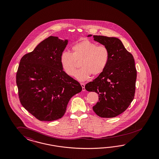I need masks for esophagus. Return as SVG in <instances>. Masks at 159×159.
I'll return each instance as SVG.
<instances>
[{
	"label": "esophagus",
	"instance_id": "1",
	"mask_svg": "<svg viewBox=\"0 0 159 159\" xmlns=\"http://www.w3.org/2000/svg\"><path fill=\"white\" fill-rule=\"evenodd\" d=\"M80 84H81V86L82 87V91H83V92L85 91L86 89H85V84H84V83H81Z\"/></svg>",
	"mask_w": 159,
	"mask_h": 159
}]
</instances>
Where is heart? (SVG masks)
<instances>
[{
  "instance_id": "b5f03b06",
  "label": "heart",
  "mask_w": 159,
  "mask_h": 159,
  "mask_svg": "<svg viewBox=\"0 0 159 159\" xmlns=\"http://www.w3.org/2000/svg\"><path fill=\"white\" fill-rule=\"evenodd\" d=\"M110 60V51L105 45L97 44L89 39H83L72 47V53L63 52L60 63L63 70L70 76L74 75L80 61V66L75 74L79 80H86L92 75L99 76L107 66Z\"/></svg>"
}]
</instances>
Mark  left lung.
I'll use <instances>...</instances> for the list:
<instances>
[{
	"instance_id": "8db88e82",
	"label": "left lung",
	"mask_w": 159,
	"mask_h": 159,
	"mask_svg": "<svg viewBox=\"0 0 159 159\" xmlns=\"http://www.w3.org/2000/svg\"><path fill=\"white\" fill-rule=\"evenodd\" d=\"M93 37L108 48L110 60L105 70L87 83L85 89L98 94V101L93 107L97 116L116 117L124 112L134 98L137 76L135 60L120 39L102 35Z\"/></svg>"
}]
</instances>
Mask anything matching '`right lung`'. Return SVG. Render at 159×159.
Segmentation results:
<instances>
[{"instance_id": "obj_1", "label": "right lung", "mask_w": 159, "mask_h": 159, "mask_svg": "<svg viewBox=\"0 0 159 159\" xmlns=\"http://www.w3.org/2000/svg\"><path fill=\"white\" fill-rule=\"evenodd\" d=\"M67 42L50 36L20 60L16 73L20 101L39 120L61 118L70 99L82 90L80 83L65 73L60 63Z\"/></svg>"}]
</instances>
